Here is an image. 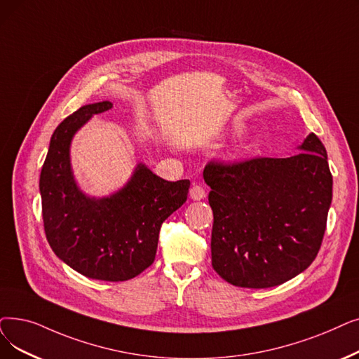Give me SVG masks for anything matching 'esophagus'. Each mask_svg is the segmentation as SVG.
<instances>
[{"instance_id":"34e87169","label":"esophagus","mask_w":359,"mask_h":359,"mask_svg":"<svg viewBox=\"0 0 359 359\" xmlns=\"http://www.w3.org/2000/svg\"><path fill=\"white\" fill-rule=\"evenodd\" d=\"M189 195H191V199H194V201H201V199L205 198V189L202 188L201 184H194L192 188H191Z\"/></svg>"}]
</instances>
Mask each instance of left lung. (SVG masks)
I'll list each match as a JSON object with an SVG mask.
<instances>
[{"label":"left lung","mask_w":359,"mask_h":359,"mask_svg":"<svg viewBox=\"0 0 359 359\" xmlns=\"http://www.w3.org/2000/svg\"><path fill=\"white\" fill-rule=\"evenodd\" d=\"M287 158L208 163L212 269L238 287L278 286L306 270L320 251L332 204L327 152L309 133Z\"/></svg>","instance_id":"8db88e82"}]
</instances>
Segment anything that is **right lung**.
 <instances>
[{
	"mask_svg": "<svg viewBox=\"0 0 359 359\" xmlns=\"http://www.w3.org/2000/svg\"><path fill=\"white\" fill-rule=\"evenodd\" d=\"M110 108V101L88 104L58 124L39 191L45 235L54 254L89 278L124 282L154 262L161 224L188 199L191 182H167L141 163L113 195H85L73 176L72 139L93 114Z\"/></svg>",
	"mask_w": 359,
	"mask_h": 359,
	"instance_id": "1",
	"label": "right lung"
}]
</instances>
